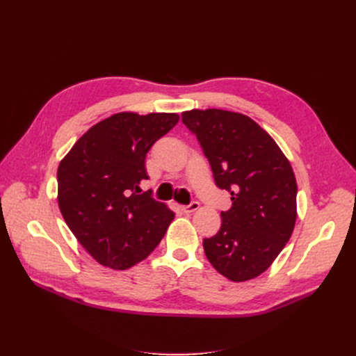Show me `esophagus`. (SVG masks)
Returning <instances> with one entry per match:
<instances>
[{"label":"esophagus","instance_id":"esophagus-1","mask_svg":"<svg viewBox=\"0 0 356 356\" xmlns=\"http://www.w3.org/2000/svg\"><path fill=\"white\" fill-rule=\"evenodd\" d=\"M199 208H200V203L195 200V202H191L190 204H187V207H182V212L193 213V212H196Z\"/></svg>","mask_w":356,"mask_h":356}]
</instances>
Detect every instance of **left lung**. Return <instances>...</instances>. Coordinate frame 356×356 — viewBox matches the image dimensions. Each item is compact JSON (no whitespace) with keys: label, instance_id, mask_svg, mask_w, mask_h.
Returning a JSON list of instances; mask_svg holds the SVG:
<instances>
[{"label":"left lung","instance_id":"left-lung-1","mask_svg":"<svg viewBox=\"0 0 356 356\" xmlns=\"http://www.w3.org/2000/svg\"><path fill=\"white\" fill-rule=\"evenodd\" d=\"M208 157L215 184L229 190L232 208L221 229L203 239L215 270L233 282L264 273L293 234L297 182L282 149L263 127L241 113L208 108L182 113Z\"/></svg>","mask_w":356,"mask_h":356}]
</instances>
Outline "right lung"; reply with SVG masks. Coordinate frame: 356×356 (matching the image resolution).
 Returning <instances> with one entry per match:
<instances>
[{
	"mask_svg": "<svg viewBox=\"0 0 356 356\" xmlns=\"http://www.w3.org/2000/svg\"><path fill=\"white\" fill-rule=\"evenodd\" d=\"M179 120L175 113H117L96 123L58 168V204L77 241L99 264L126 270L154 251L175 213L141 195L145 156Z\"/></svg>",
	"mask_w": 356,
	"mask_h": 356,
	"instance_id": "add662e5",
	"label": "right lung"
}]
</instances>
